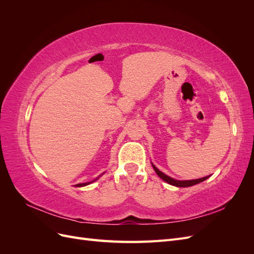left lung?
I'll use <instances>...</instances> for the list:
<instances>
[{
    "instance_id": "8db88e82",
    "label": "left lung",
    "mask_w": 254,
    "mask_h": 254,
    "mask_svg": "<svg viewBox=\"0 0 254 254\" xmlns=\"http://www.w3.org/2000/svg\"><path fill=\"white\" fill-rule=\"evenodd\" d=\"M152 167H153V170H155V172L157 173V175L160 177L161 179L162 180H164L165 182H167L168 184H172V186H174V187H178V188H188V187H191V186H195V184H198V183H200V182H202V181H204V180H206L207 178H209L210 176H206V177H203V178H200V179H194V180H183V181H181V180H176V179H173V178H171L170 176H167V175H165L164 173H162L161 171H159L158 168L152 164Z\"/></svg>"
}]
</instances>
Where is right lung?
Wrapping results in <instances>:
<instances>
[{"mask_svg":"<svg viewBox=\"0 0 254 254\" xmlns=\"http://www.w3.org/2000/svg\"><path fill=\"white\" fill-rule=\"evenodd\" d=\"M95 180H97V179H95ZM94 180V181H95ZM93 181H91V182H86V183H78V184H76V187H86V186H88V184H90V183H92Z\"/></svg>","mask_w":254,"mask_h":254,"instance_id":"1","label":"right lung"}]
</instances>
